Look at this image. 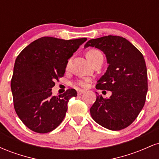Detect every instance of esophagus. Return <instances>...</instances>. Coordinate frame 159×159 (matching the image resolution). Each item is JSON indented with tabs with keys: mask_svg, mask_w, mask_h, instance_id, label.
Segmentation results:
<instances>
[{
	"mask_svg": "<svg viewBox=\"0 0 159 159\" xmlns=\"http://www.w3.org/2000/svg\"><path fill=\"white\" fill-rule=\"evenodd\" d=\"M84 93H85V90H78V95H81V94H83Z\"/></svg>",
	"mask_w": 159,
	"mask_h": 159,
	"instance_id": "obj_1",
	"label": "esophagus"
}]
</instances>
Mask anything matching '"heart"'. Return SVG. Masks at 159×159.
I'll use <instances>...</instances> for the list:
<instances>
[{
  "mask_svg": "<svg viewBox=\"0 0 159 159\" xmlns=\"http://www.w3.org/2000/svg\"><path fill=\"white\" fill-rule=\"evenodd\" d=\"M102 53L99 52V51L97 50V49H90L88 52H87V57L88 59V61L90 62L92 61L94 57H97L98 55H101ZM87 82H88V80H78L77 81L75 82V84L79 86V87H87Z\"/></svg>",
  "mask_w": 159,
  "mask_h": 159,
  "instance_id": "heart-1",
  "label": "heart"
}]
</instances>
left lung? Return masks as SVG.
Masks as SVG:
<instances>
[{"instance_id": "obj_1", "label": "left lung", "mask_w": 159, "mask_h": 159, "mask_svg": "<svg viewBox=\"0 0 159 159\" xmlns=\"http://www.w3.org/2000/svg\"><path fill=\"white\" fill-rule=\"evenodd\" d=\"M89 46L102 51L109 64L96 89L112 92L109 98L96 96L90 114L102 126L121 130L135 120L145 104L148 90L145 60L141 52L122 36L109 35L90 39L84 45Z\"/></svg>"}]
</instances>
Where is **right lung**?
Masks as SVG:
<instances>
[{"label": "right lung", "instance_id": "add662e5", "mask_svg": "<svg viewBox=\"0 0 159 159\" xmlns=\"http://www.w3.org/2000/svg\"><path fill=\"white\" fill-rule=\"evenodd\" d=\"M87 41L86 38L61 39L44 36L21 51L16 58L11 79L14 108L30 130L44 134L62 123L75 89L59 96L52 95L54 81L63 77L68 60Z\"/></svg>", "mask_w": 159, "mask_h": 159}]
</instances>
